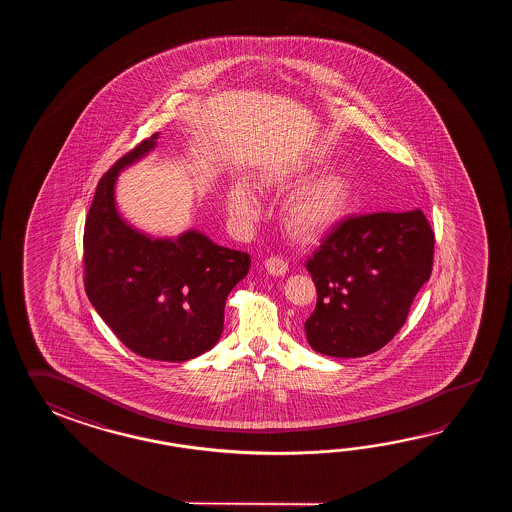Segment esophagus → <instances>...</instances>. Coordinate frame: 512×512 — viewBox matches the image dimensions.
Wrapping results in <instances>:
<instances>
[{"mask_svg":"<svg viewBox=\"0 0 512 512\" xmlns=\"http://www.w3.org/2000/svg\"><path fill=\"white\" fill-rule=\"evenodd\" d=\"M265 269L271 274V276H283L287 269H289V263L280 258V256H274L265 261Z\"/></svg>","mask_w":512,"mask_h":512,"instance_id":"esophagus-1","label":"esophagus"}]
</instances>
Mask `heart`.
I'll list each match as a JSON object with an SVG mask.
<instances>
[{"instance_id": "heart-1", "label": "heart", "mask_w": 512, "mask_h": 512, "mask_svg": "<svg viewBox=\"0 0 512 512\" xmlns=\"http://www.w3.org/2000/svg\"><path fill=\"white\" fill-rule=\"evenodd\" d=\"M351 186L342 175H331L315 185L294 194L283 210V219L291 234L300 240H311L329 229L348 207ZM227 208L230 216L243 227L260 221L263 205L247 181H232L227 188Z\"/></svg>"}]
</instances>
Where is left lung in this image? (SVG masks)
Returning <instances> with one entry per match:
<instances>
[{
    "label": "left lung",
    "instance_id": "obj_1",
    "mask_svg": "<svg viewBox=\"0 0 512 512\" xmlns=\"http://www.w3.org/2000/svg\"><path fill=\"white\" fill-rule=\"evenodd\" d=\"M432 261L434 232L421 210L340 221L305 263L318 294L304 324L309 346L337 359L379 351L403 327Z\"/></svg>",
    "mask_w": 512,
    "mask_h": 512
}]
</instances>
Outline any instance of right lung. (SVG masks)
Listing matches in <instances>:
<instances>
[{
  "label": "right lung",
  "instance_id": "1",
  "mask_svg": "<svg viewBox=\"0 0 512 512\" xmlns=\"http://www.w3.org/2000/svg\"><path fill=\"white\" fill-rule=\"evenodd\" d=\"M159 133L126 153L100 179L84 229L86 293L120 342L144 359L186 362L207 353L223 333L225 302L251 269L203 232L153 238L117 207L120 172L155 150Z\"/></svg>",
  "mask_w": 512,
  "mask_h": 512
}]
</instances>
